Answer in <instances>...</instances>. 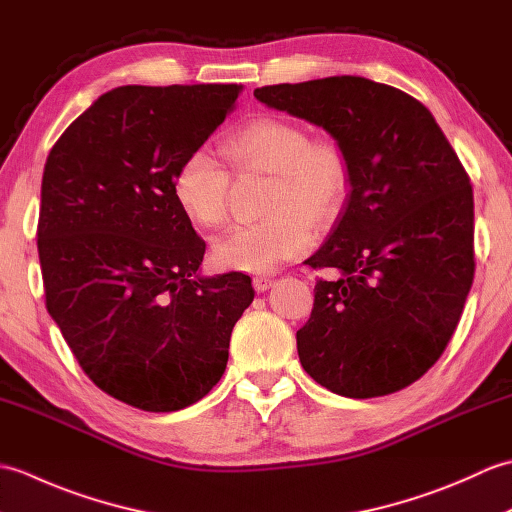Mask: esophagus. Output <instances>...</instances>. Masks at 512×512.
Wrapping results in <instances>:
<instances>
[{
    "label": "esophagus",
    "mask_w": 512,
    "mask_h": 512,
    "mask_svg": "<svg viewBox=\"0 0 512 512\" xmlns=\"http://www.w3.org/2000/svg\"><path fill=\"white\" fill-rule=\"evenodd\" d=\"M253 286H255L257 292H264V290L275 286V279L273 277H255L253 279Z\"/></svg>",
    "instance_id": "34e87169"
}]
</instances>
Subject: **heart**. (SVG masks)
Returning a JSON list of instances; mask_svg holds the SVG:
<instances>
[{
  "label": "heart",
  "mask_w": 512,
  "mask_h": 512,
  "mask_svg": "<svg viewBox=\"0 0 512 512\" xmlns=\"http://www.w3.org/2000/svg\"><path fill=\"white\" fill-rule=\"evenodd\" d=\"M222 154L237 173H270L264 215L257 224L228 228L213 242V264L237 273H273L308 253L310 224L325 226L347 191V162L339 145L312 140L303 125L279 116H255L222 140ZM173 198L189 222L220 226L228 215L231 173L204 149L184 156L173 173Z\"/></svg>",
  "instance_id": "1"
}]
</instances>
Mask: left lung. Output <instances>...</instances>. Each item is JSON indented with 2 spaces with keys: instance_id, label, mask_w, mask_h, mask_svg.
I'll return each instance as SVG.
<instances>
[{
  "instance_id": "8db88e82",
  "label": "left lung",
  "mask_w": 512,
  "mask_h": 512,
  "mask_svg": "<svg viewBox=\"0 0 512 512\" xmlns=\"http://www.w3.org/2000/svg\"><path fill=\"white\" fill-rule=\"evenodd\" d=\"M255 99L323 127L350 176L343 215L308 264L319 279L297 332L303 369L345 398L387 396L436 365L475 273L471 178L413 96L363 76L264 85Z\"/></svg>"
}]
</instances>
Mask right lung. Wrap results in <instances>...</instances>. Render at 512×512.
Here are the masks:
<instances>
[{"label":"right lung","instance_id":"1","mask_svg":"<svg viewBox=\"0 0 512 512\" xmlns=\"http://www.w3.org/2000/svg\"><path fill=\"white\" fill-rule=\"evenodd\" d=\"M242 85H123L50 149L37 248L46 308L92 383L143 411H178L222 378L244 273L198 277L206 244L173 173L224 123Z\"/></svg>","mask_w":512,"mask_h":512}]
</instances>
